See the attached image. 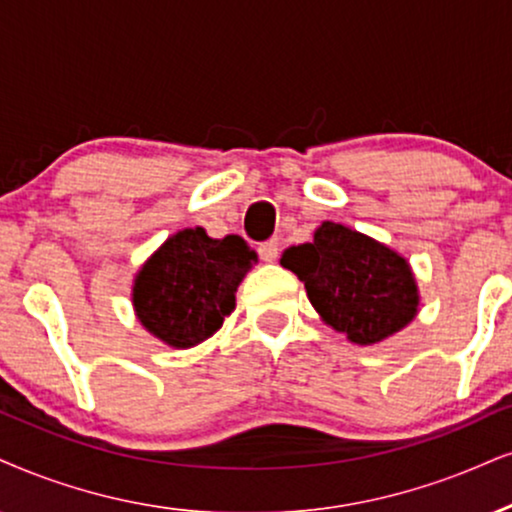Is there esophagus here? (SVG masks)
<instances>
[{
  "mask_svg": "<svg viewBox=\"0 0 512 512\" xmlns=\"http://www.w3.org/2000/svg\"><path fill=\"white\" fill-rule=\"evenodd\" d=\"M258 256H261V261L273 263L277 261V256H280V246H277V242H273V239H270V242L258 244Z\"/></svg>",
  "mask_w": 512,
  "mask_h": 512,
  "instance_id": "obj_1",
  "label": "esophagus"
}]
</instances>
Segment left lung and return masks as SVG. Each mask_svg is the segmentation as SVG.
I'll return each mask as SVG.
<instances>
[{
	"mask_svg": "<svg viewBox=\"0 0 512 512\" xmlns=\"http://www.w3.org/2000/svg\"><path fill=\"white\" fill-rule=\"evenodd\" d=\"M280 263L304 282L315 311L353 344H377L418 313V287L406 258L389 246L323 223L313 242L289 246Z\"/></svg>",
	"mask_w": 512,
	"mask_h": 512,
	"instance_id": "8db88e82",
	"label": "left lung"
}]
</instances>
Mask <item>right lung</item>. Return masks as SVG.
<instances>
[{
	"instance_id": "1",
	"label": "right lung",
	"mask_w": 512,
	"mask_h": 512,
	"mask_svg": "<svg viewBox=\"0 0 512 512\" xmlns=\"http://www.w3.org/2000/svg\"><path fill=\"white\" fill-rule=\"evenodd\" d=\"M256 261V251L239 235L213 239L201 227L182 230L137 273V318L175 349L197 346L232 313L239 282Z\"/></svg>"
}]
</instances>
